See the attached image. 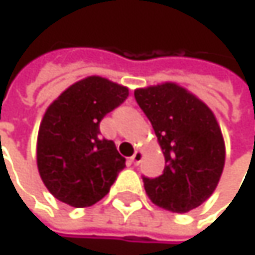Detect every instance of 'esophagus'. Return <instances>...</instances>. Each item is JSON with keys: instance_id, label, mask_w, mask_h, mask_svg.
Here are the masks:
<instances>
[{"instance_id": "1", "label": "esophagus", "mask_w": 255, "mask_h": 255, "mask_svg": "<svg viewBox=\"0 0 255 255\" xmlns=\"http://www.w3.org/2000/svg\"><path fill=\"white\" fill-rule=\"evenodd\" d=\"M142 159H144V153L138 150V151H135L133 156L130 157V162H132L133 165H139V163L142 162Z\"/></svg>"}]
</instances>
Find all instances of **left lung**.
I'll return each instance as SVG.
<instances>
[{"mask_svg": "<svg viewBox=\"0 0 255 255\" xmlns=\"http://www.w3.org/2000/svg\"><path fill=\"white\" fill-rule=\"evenodd\" d=\"M135 99L153 125L165 157L157 178H142L159 208L184 214L202 205L218 186L226 145L212 110L186 87L165 81L135 89Z\"/></svg>", "mask_w": 255, "mask_h": 255, "instance_id": "obj_1", "label": "left lung"}]
</instances>
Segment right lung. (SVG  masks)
<instances>
[{"mask_svg": "<svg viewBox=\"0 0 255 255\" xmlns=\"http://www.w3.org/2000/svg\"><path fill=\"white\" fill-rule=\"evenodd\" d=\"M128 96L126 86L89 75L47 107L37 136V166L58 200L86 208L108 194L126 160L113 141L99 136V123Z\"/></svg>", "mask_w": 255, "mask_h": 255, "instance_id": "1", "label": "right lung"}]
</instances>
